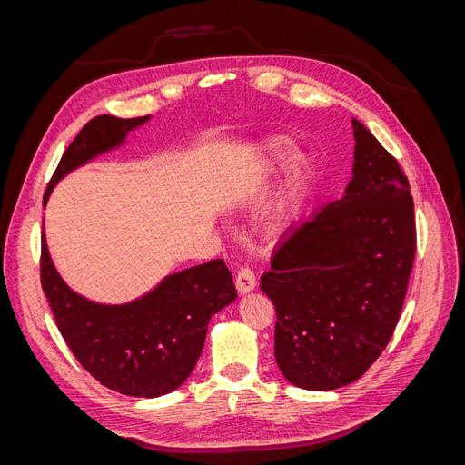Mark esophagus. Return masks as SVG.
Returning <instances> with one entry per match:
<instances>
[{"label":"esophagus","instance_id":"1","mask_svg":"<svg viewBox=\"0 0 465 465\" xmlns=\"http://www.w3.org/2000/svg\"><path fill=\"white\" fill-rule=\"evenodd\" d=\"M234 283H236L238 292L246 294V292H250V291H254V289H256V275H254V272L250 270V267H242V270L236 273Z\"/></svg>","mask_w":465,"mask_h":465}]
</instances>
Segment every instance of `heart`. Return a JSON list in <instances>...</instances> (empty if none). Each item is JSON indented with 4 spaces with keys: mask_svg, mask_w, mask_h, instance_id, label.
<instances>
[{
    "mask_svg": "<svg viewBox=\"0 0 465 465\" xmlns=\"http://www.w3.org/2000/svg\"><path fill=\"white\" fill-rule=\"evenodd\" d=\"M289 151V142L287 139H267L265 143H262L260 147V159H258V166H260V173L263 174H272L275 168L279 166V163L285 159V154ZM311 174H312V163L311 159L306 157V154H297V157L292 159L291 168L287 173V182H285V193H283V202L279 203L275 215L277 219H281L285 211V203L292 198V195H297L299 192H302L306 188L308 182H311Z\"/></svg>",
    "mask_w": 465,
    "mask_h": 465,
    "instance_id": "obj_1",
    "label": "heart"
}]
</instances>
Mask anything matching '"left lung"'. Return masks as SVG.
Segmentation results:
<instances>
[{
	"mask_svg": "<svg viewBox=\"0 0 465 465\" xmlns=\"http://www.w3.org/2000/svg\"><path fill=\"white\" fill-rule=\"evenodd\" d=\"M353 178L341 200L294 231L260 289L275 306V361L291 384L355 382L396 330L415 260L410 182L353 118Z\"/></svg>",
	"mask_w": 465,
	"mask_h": 465,
	"instance_id": "left-lung-1",
	"label": "left lung"
}]
</instances>
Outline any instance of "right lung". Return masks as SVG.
I'll return each mask as SVG.
<instances>
[{
  "label": "right lung",
  "mask_w": 465,
  "mask_h": 465,
  "mask_svg": "<svg viewBox=\"0 0 465 465\" xmlns=\"http://www.w3.org/2000/svg\"><path fill=\"white\" fill-rule=\"evenodd\" d=\"M149 120L96 116L64 153L45 192L75 168L120 147L128 132ZM40 283L58 330L81 367L103 386L124 396L159 398L186 382L205 343L209 318L236 299L232 275L223 260L166 275L125 304H98L65 285L42 232Z\"/></svg>",
  "instance_id": "1"
}]
</instances>
